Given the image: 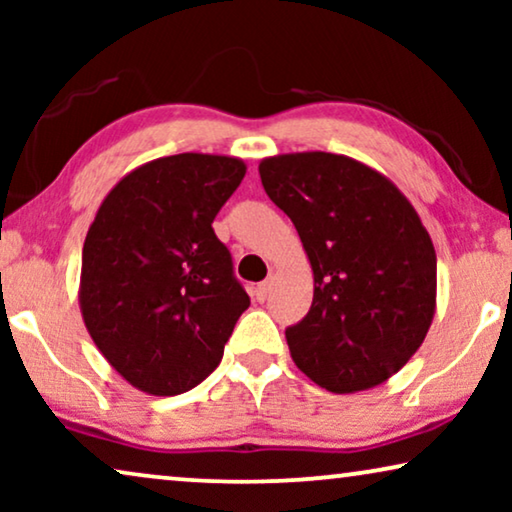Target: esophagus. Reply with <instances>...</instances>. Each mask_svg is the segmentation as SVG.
Instances as JSON below:
<instances>
[{"mask_svg": "<svg viewBox=\"0 0 512 512\" xmlns=\"http://www.w3.org/2000/svg\"><path fill=\"white\" fill-rule=\"evenodd\" d=\"M270 291H272V279H265V282H261L254 289V298L258 300V303H263V300H268Z\"/></svg>", "mask_w": 512, "mask_h": 512, "instance_id": "obj_1", "label": "esophagus"}]
</instances>
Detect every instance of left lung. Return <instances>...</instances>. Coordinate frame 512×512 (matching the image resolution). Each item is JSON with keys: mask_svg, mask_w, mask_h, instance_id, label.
Segmentation results:
<instances>
[{"mask_svg": "<svg viewBox=\"0 0 512 512\" xmlns=\"http://www.w3.org/2000/svg\"><path fill=\"white\" fill-rule=\"evenodd\" d=\"M310 261L307 317L286 328L291 359L321 389L356 394L396 375L436 314V249L394 181L326 151L258 165Z\"/></svg>", "mask_w": 512, "mask_h": 512, "instance_id": "1", "label": "left lung"}]
</instances>
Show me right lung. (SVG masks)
<instances>
[{"instance_id":"right-lung-1","label":"right lung","mask_w":512,"mask_h":512,"mask_svg":"<svg viewBox=\"0 0 512 512\" xmlns=\"http://www.w3.org/2000/svg\"><path fill=\"white\" fill-rule=\"evenodd\" d=\"M244 160L177 153L125 174L90 223L79 305L90 338L132 387L177 396L219 366L249 296L212 221Z\"/></svg>"}]
</instances>
